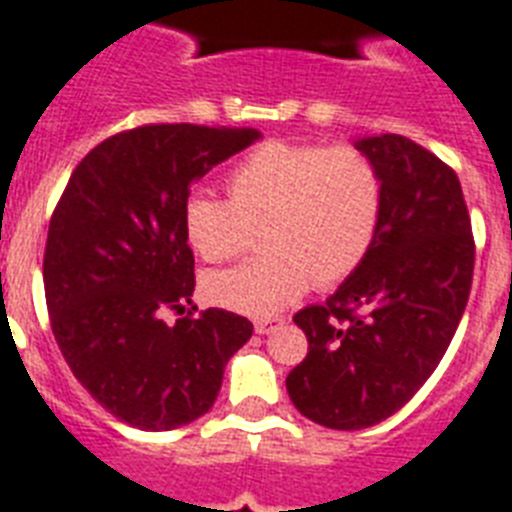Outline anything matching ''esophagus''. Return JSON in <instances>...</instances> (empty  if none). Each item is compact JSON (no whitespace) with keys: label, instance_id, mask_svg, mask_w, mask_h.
Returning <instances> with one entry per match:
<instances>
[{"label":"esophagus","instance_id":"obj_1","mask_svg":"<svg viewBox=\"0 0 512 512\" xmlns=\"http://www.w3.org/2000/svg\"><path fill=\"white\" fill-rule=\"evenodd\" d=\"M281 327H284V319H279V316H268V319L255 321L257 335H273V332H279Z\"/></svg>","mask_w":512,"mask_h":512}]
</instances>
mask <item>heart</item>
<instances>
[{
    "mask_svg": "<svg viewBox=\"0 0 512 512\" xmlns=\"http://www.w3.org/2000/svg\"><path fill=\"white\" fill-rule=\"evenodd\" d=\"M225 193L185 201L183 231L204 263H223L260 225L263 255L204 279L209 303L247 316L281 311L308 281L327 289L348 279L380 225V172L353 146L265 143L225 177Z\"/></svg>",
    "mask_w": 512,
    "mask_h": 512,
    "instance_id": "obj_1",
    "label": "heart"
}]
</instances>
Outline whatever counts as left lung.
Segmentation results:
<instances>
[{
    "label": "left lung",
    "instance_id": "1",
    "mask_svg": "<svg viewBox=\"0 0 512 512\" xmlns=\"http://www.w3.org/2000/svg\"><path fill=\"white\" fill-rule=\"evenodd\" d=\"M353 146L380 172L377 236L327 303L295 313L308 356L287 377L297 412L332 430L388 420L425 385L465 313L476 263L454 170L401 135Z\"/></svg>",
    "mask_w": 512,
    "mask_h": 512
}]
</instances>
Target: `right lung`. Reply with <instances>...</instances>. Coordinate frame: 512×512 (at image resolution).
<instances>
[{
	"label": "right lung",
	"instance_id": "obj_1",
	"mask_svg": "<svg viewBox=\"0 0 512 512\" xmlns=\"http://www.w3.org/2000/svg\"><path fill=\"white\" fill-rule=\"evenodd\" d=\"M263 135L148 124L103 140L68 180L44 249L52 335L71 372L116 420L172 430L215 404L252 324L223 308L167 324L193 297L183 207L196 180ZM196 311V305H193Z\"/></svg>",
	"mask_w": 512,
	"mask_h": 512
}]
</instances>
